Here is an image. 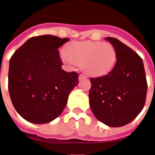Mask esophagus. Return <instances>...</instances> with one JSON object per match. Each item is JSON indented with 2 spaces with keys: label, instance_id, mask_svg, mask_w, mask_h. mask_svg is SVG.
<instances>
[{
  "label": "esophagus",
  "instance_id": "esophagus-1",
  "mask_svg": "<svg viewBox=\"0 0 155 155\" xmlns=\"http://www.w3.org/2000/svg\"><path fill=\"white\" fill-rule=\"evenodd\" d=\"M85 78H87V77L85 76V75H83V74H80V75H79V78H78L79 80H82V79H85Z\"/></svg>",
  "mask_w": 155,
  "mask_h": 155
}]
</instances>
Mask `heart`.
<instances>
[{"instance_id":"b5f03b06","label":"heart","mask_w":155,"mask_h":155,"mask_svg":"<svg viewBox=\"0 0 155 155\" xmlns=\"http://www.w3.org/2000/svg\"><path fill=\"white\" fill-rule=\"evenodd\" d=\"M116 51L112 44L94 41H73L61 53V59L68 64H81L87 75L101 77L112 70L116 62Z\"/></svg>"}]
</instances>
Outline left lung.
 Returning <instances> with one entry per match:
<instances>
[{
	"label": "left lung",
	"mask_w": 155,
	"mask_h": 155,
	"mask_svg": "<svg viewBox=\"0 0 155 155\" xmlns=\"http://www.w3.org/2000/svg\"><path fill=\"white\" fill-rule=\"evenodd\" d=\"M105 40L115 48L117 61L107 75L90 78V106L100 122L117 127L131 123L141 112L147 82L142 59L116 38Z\"/></svg>",
	"instance_id": "8db88e82"
}]
</instances>
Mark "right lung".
I'll return each instance as SVG.
<instances>
[{
	"instance_id": "right-lung-1",
	"label": "right lung",
	"mask_w": 155,
	"mask_h": 155,
	"mask_svg": "<svg viewBox=\"0 0 155 155\" xmlns=\"http://www.w3.org/2000/svg\"><path fill=\"white\" fill-rule=\"evenodd\" d=\"M68 41L52 35L33 37L10 58V99L18 114L29 123L44 124L59 117L78 84V73L61 68L58 49Z\"/></svg>"
}]
</instances>
